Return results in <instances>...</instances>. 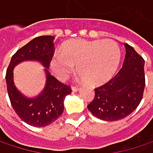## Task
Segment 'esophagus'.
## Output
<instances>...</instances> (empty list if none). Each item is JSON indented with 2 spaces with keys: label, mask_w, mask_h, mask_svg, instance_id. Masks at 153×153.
I'll return each instance as SVG.
<instances>
[{
  "label": "esophagus",
  "mask_w": 153,
  "mask_h": 153,
  "mask_svg": "<svg viewBox=\"0 0 153 153\" xmlns=\"http://www.w3.org/2000/svg\"><path fill=\"white\" fill-rule=\"evenodd\" d=\"M71 90H72V91H78L80 90V88L78 86H71Z\"/></svg>",
  "instance_id": "esophagus-1"
}]
</instances>
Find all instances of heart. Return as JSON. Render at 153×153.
I'll use <instances>...</instances> for the list:
<instances>
[{
    "instance_id": "obj_1",
    "label": "heart",
    "mask_w": 153,
    "mask_h": 153,
    "mask_svg": "<svg viewBox=\"0 0 153 153\" xmlns=\"http://www.w3.org/2000/svg\"><path fill=\"white\" fill-rule=\"evenodd\" d=\"M121 58V50L111 40H77L65 44L60 55L51 62V70L59 79H66L73 66L82 80L91 85L100 84L114 73Z\"/></svg>"
}]
</instances>
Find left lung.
Masks as SVG:
<instances>
[{
	"label": "left lung",
	"mask_w": 153,
	"mask_h": 153,
	"mask_svg": "<svg viewBox=\"0 0 153 153\" xmlns=\"http://www.w3.org/2000/svg\"><path fill=\"white\" fill-rule=\"evenodd\" d=\"M122 69L105 84L96 88L87 106L93 116L107 122L122 120L140 104L145 87L144 60L129 44Z\"/></svg>",
	"instance_id": "1"
}]
</instances>
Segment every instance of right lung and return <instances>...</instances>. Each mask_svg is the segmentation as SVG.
Masks as SVG:
<instances>
[{
	"instance_id": "right-lung-1",
	"label": "right lung",
	"mask_w": 153,
	"mask_h": 153,
	"mask_svg": "<svg viewBox=\"0 0 153 153\" xmlns=\"http://www.w3.org/2000/svg\"><path fill=\"white\" fill-rule=\"evenodd\" d=\"M53 36H40L22 47L13 56L6 71V84L12 106L17 115L27 124L45 127L55 122L64 110V99L71 92L70 86L62 83L48 71L53 56ZM27 60L40 62L45 67L46 82L44 91L36 97L23 95L13 81L14 67Z\"/></svg>"
}]
</instances>
